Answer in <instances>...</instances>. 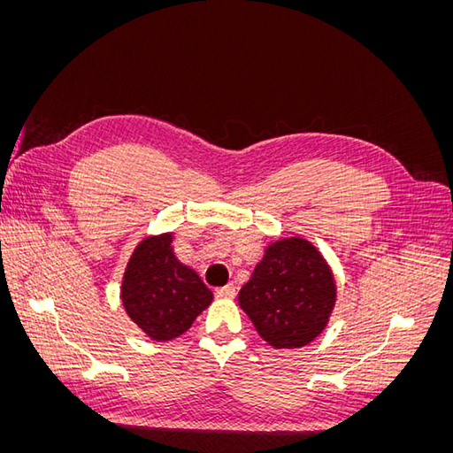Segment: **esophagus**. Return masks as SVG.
<instances>
[{
    "instance_id": "obj_1",
    "label": "esophagus",
    "mask_w": 453,
    "mask_h": 453,
    "mask_svg": "<svg viewBox=\"0 0 453 453\" xmlns=\"http://www.w3.org/2000/svg\"><path fill=\"white\" fill-rule=\"evenodd\" d=\"M217 298H234L236 296V287L234 285H225V287H219L215 291Z\"/></svg>"
}]
</instances>
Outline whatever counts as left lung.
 I'll use <instances>...</instances> for the list:
<instances>
[{
  "label": "left lung",
  "mask_w": 453,
  "mask_h": 453,
  "mask_svg": "<svg viewBox=\"0 0 453 453\" xmlns=\"http://www.w3.org/2000/svg\"><path fill=\"white\" fill-rule=\"evenodd\" d=\"M336 300L331 265L303 236L270 242L238 295L260 338L276 349L311 344L331 321Z\"/></svg>",
  "instance_id": "1"
}]
</instances>
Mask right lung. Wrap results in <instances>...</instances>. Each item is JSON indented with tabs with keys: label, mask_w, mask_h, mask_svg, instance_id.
Returning a JSON list of instances; mask_svg holds the SVG:
<instances>
[{
	"label": "right lung",
	"mask_w": 453,
	"mask_h": 453,
	"mask_svg": "<svg viewBox=\"0 0 453 453\" xmlns=\"http://www.w3.org/2000/svg\"><path fill=\"white\" fill-rule=\"evenodd\" d=\"M120 300L128 318L155 342L187 333L213 303V293L196 270L173 251V232L145 236L135 245L120 283Z\"/></svg>",
	"instance_id": "obj_1"
}]
</instances>
